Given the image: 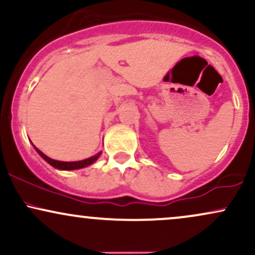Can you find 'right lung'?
<instances>
[{
  "mask_svg": "<svg viewBox=\"0 0 255 255\" xmlns=\"http://www.w3.org/2000/svg\"><path fill=\"white\" fill-rule=\"evenodd\" d=\"M34 148H36V151L38 152V153H39L40 156H42V158H44V159H45L49 164L54 166V168L60 169V170H75V169L85 168V166H89L92 164V163H95L96 160L98 159V157L101 156V152H99V153L96 154V156L90 157V158H87V159H84V160H79V162H61V160L51 159V158L45 156L42 151L38 150L37 147H34Z\"/></svg>",
  "mask_w": 255,
  "mask_h": 255,
  "instance_id": "1",
  "label": "right lung"
}]
</instances>
